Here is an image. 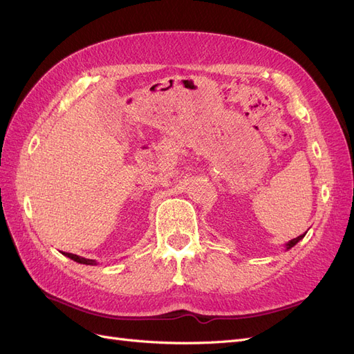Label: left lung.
<instances>
[{
  "label": "left lung",
  "instance_id": "1",
  "mask_svg": "<svg viewBox=\"0 0 354 354\" xmlns=\"http://www.w3.org/2000/svg\"><path fill=\"white\" fill-rule=\"evenodd\" d=\"M306 233H307V232H306ZM306 233H304V234H299L298 238H295V239H292V241H289L288 243H285V248H286V251H288V250H291L294 245H297L299 241H301V239L306 236Z\"/></svg>",
  "mask_w": 354,
  "mask_h": 354
}]
</instances>
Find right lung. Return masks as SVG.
<instances>
[{"label": "right lung", "mask_w": 354, "mask_h": 354, "mask_svg": "<svg viewBox=\"0 0 354 354\" xmlns=\"http://www.w3.org/2000/svg\"><path fill=\"white\" fill-rule=\"evenodd\" d=\"M63 255H66L68 259L77 261L80 264H87V266H95L97 263H95V260H88V259H84V257H80V255H75V254H71V252H62Z\"/></svg>", "instance_id": "1"}]
</instances>
